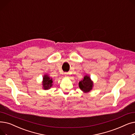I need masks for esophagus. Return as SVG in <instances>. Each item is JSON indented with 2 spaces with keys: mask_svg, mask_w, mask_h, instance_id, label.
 I'll use <instances>...</instances> for the list:
<instances>
[{
  "mask_svg": "<svg viewBox=\"0 0 135 135\" xmlns=\"http://www.w3.org/2000/svg\"><path fill=\"white\" fill-rule=\"evenodd\" d=\"M65 75H66V76H68L67 75H68V73H65Z\"/></svg>",
  "mask_w": 135,
  "mask_h": 135,
  "instance_id": "34e87169",
  "label": "esophagus"
}]
</instances>
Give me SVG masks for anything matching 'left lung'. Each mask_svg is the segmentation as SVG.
<instances>
[{"mask_svg":"<svg viewBox=\"0 0 135 135\" xmlns=\"http://www.w3.org/2000/svg\"><path fill=\"white\" fill-rule=\"evenodd\" d=\"M80 89L84 93H88L93 89V83L90 79L89 76H85L83 80L80 81L79 83Z\"/></svg>","mask_w":135,"mask_h":135,"instance_id":"left-lung-1","label":"left lung"}]
</instances>
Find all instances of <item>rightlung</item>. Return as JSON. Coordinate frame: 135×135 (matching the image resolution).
I'll use <instances>...</instances> for the list:
<instances>
[{
    "instance_id": "right-lung-1",
    "label": "right lung",
    "mask_w": 135,
    "mask_h": 135,
    "mask_svg": "<svg viewBox=\"0 0 135 135\" xmlns=\"http://www.w3.org/2000/svg\"><path fill=\"white\" fill-rule=\"evenodd\" d=\"M52 79L50 78L48 75H45L43 78V82H42V85H43L44 89L47 90L50 88L52 86Z\"/></svg>"
}]
</instances>
